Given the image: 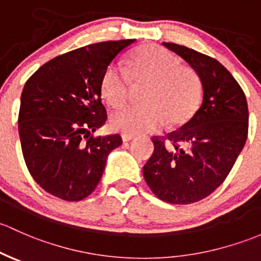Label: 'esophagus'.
I'll list each match as a JSON object with an SVG mask.
<instances>
[{"label": "esophagus", "mask_w": 261, "mask_h": 261, "mask_svg": "<svg viewBox=\"0 0 261 261\" xmlns=\"http://www.w3.org/2000/svg\"><path fill=\"white\" fill-rule=\"evenodd\" d=\"M122 139L123 142H129L132 139H134L133 134H128V133H123L122 134Z\"/></svg>", "instance_id": "esophagus-1"}]
</instances>
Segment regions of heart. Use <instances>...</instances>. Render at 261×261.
<instances>
[{"label":"heart","instance_id":"heart-1","mask_svg":"<svg viewBox=\"0 0 261 261\" xmlns=\"http://www.w3.org/2000/svg\"><path fill=\"white\" fill-rule=\"evenodd\" d=\"M130 75L136 82H149L144 94L146 106L127 107L113 113V129L128 134L149 133L168 124H182L197 108L201 82L193 69L167 49L154 44L138 47L130 56ZM100 91L113 108L125 104L129 93V75L124 66L112 64L104 71Z\"/></svg>","mask_w":261,"mask_h":261}]
</instances>
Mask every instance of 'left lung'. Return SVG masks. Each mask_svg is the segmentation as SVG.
<instances>
[{"label": "left lung", "mask_w": 261, "mask_h": 261, "mask_svg": "<svg viewBox=\"0 0 261 261\" xmlns=\"http://www.w3.org/2000/svg\"><path fill=\"white\" fill-rule=\"evenodd\" d=\"M163 46L197 72L203 96L186 124L167 139L153 137L154 150L143 176L160 200L187 205L211 195L230 173L248 138V103L235 77L216 59L172 42Z\"/></svg>", "instance_id": "obj_1"}]
</instances>
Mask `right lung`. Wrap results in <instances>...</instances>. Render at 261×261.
<instances>
[{
    "mask_svg": "<svg viewBox=\"0 0 261 261\" xmlns=\"http://www.w3.org/2000/svg\"><path fill=\"white\" fill-rule=\"evenodd\" d=\"M136 39L91 44L51 59L21 94L18 133L32 178L47 193L80 201L98 186L119 134L94 137L107 120L100 82L113 59Z\"/></svg>",
    "mask_w": 261,
    "mask_h": 261,
    "instance_id": "1",
    "label": "right lung"
}]
</instances>
